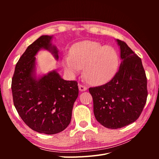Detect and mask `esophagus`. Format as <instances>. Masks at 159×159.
<instances>
[{"label": "esophagus", "mask_w": 159, "mask_h": 159, "mask_svg": "<svg viewBox=\"0 0 159 159\" xmlns=\"http://www.w3.org/2000/svg\"><path fill=\"white\" fill-rule=\"evenodd\" d=\"M79 89L80 91H85L86 89H88V88L86 87L85 85H81V84H79Z\"/></svg>", "instance_id": "obj_1"}]
</instances>
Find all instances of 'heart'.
<instances>
[{"label":"heart","mask_w":159,"mask_h":159,"mask_svg":"<svg viewBox=\"0 0 159 159\" xmlns=\"http://www.w3.org/2000/svg\"><path fill=\"white\" fill-rule=\"evenodd\" d=\"M63 63L71 74H78L84 67L85 79L91 84L100 85L114 75L118 68L119 57L111 47L84 40L73 45L70 55L64 56Z\"/></svg>","instance_id":"obj_1"}]
</instances>
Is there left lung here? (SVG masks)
Returning <instances> with one entry per match:
<instances>
[{"label":"left lung","mask_w":159,"mask_h":159,"mask_svg":"<svg viewBox=\"0 0 159 159\" xmlns=\"http://www.w3.org/2000/svg\"><path fill=\"white\" fill-rule=\"evenodd\" d=\"M122 61L109 82L89 88L97 121L108 129H119L134 122L147 102V80L141 59L125 42L117 40Z\"/></svg>","instance_id":"left-lung-1"}]
</instances>
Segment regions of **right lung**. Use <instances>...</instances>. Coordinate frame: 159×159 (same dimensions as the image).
I'll return each instance as SVG.
<instances>
[{
	"mask_svg": "<svg viewBox=\"0 0 159 159\" xmlns=\"http://www.w3.org/2000/svg\"><path fill=\"white\" fill-rule=\"evenodd\" d=\"M52 38L42 36L27 48L16 65L11 84L14 107L23 121L34 131L47 134L58 133L69 125L79 93L76 81L64 80L55 71L38 80L32 75L40 49L52 51L58 59Z\"/></svg>",
	"mask_w": 159,
	"mask_h": 159,
	"instance_id": "right-lung-1",
	"label": "right lung"
}]
</instances>
